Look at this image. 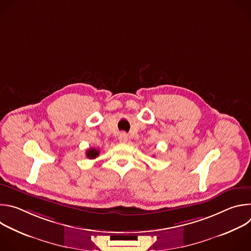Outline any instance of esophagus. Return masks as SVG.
Returning a JSON list of instances; mask_svg holds the SVG:
<instances>
[{"label": "esophagus", "instance_id": "obj_1", "mask_svg": "<svg viewBox=\"0 0 251 251\" xmlns=\"http://www.w3.org/2000/svg\"><path fill=\"white\" fill-rule=\"evenodd\" d=\"M118 139H119V142H120V143H126V142L128 141V135L123 132V133H121V134L119 135V138H118Z\"/></svg>", "mask_w": 251, "mask_h": 251}]
</instances>
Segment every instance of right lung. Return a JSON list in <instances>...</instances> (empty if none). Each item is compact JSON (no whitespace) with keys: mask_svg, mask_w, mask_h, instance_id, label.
Here are the masks:
<instances>
[{"mask_svg":"<svg viewBox=\"0 0 251 251\" xmlns=\"http://www.w3.org/2000/svg\"><path fill=\"white\" fill-rule=\"evenodd\" d=\"M99 156V151L94 148H90L86 151V157L88 159H95L96 157Z\"/></svg>","mask_w":251,"mask_h":251,"instance_id":"obj_1","label":"right lung"}]
</instances>
